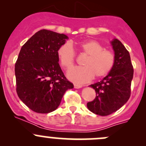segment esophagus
<instances>
[{
	"label": "esophagus",
	"instance_id": "34e87169",
	"mask_svg": "<svg viewBox=\"0 0 146 146\" xmlns=\"http://www.w3.org/2000/svg\"><path fill=\"white\" fill-rule=\"evenodd\" d=\"M82 85H79V84H74V88H76V89H78V88H82Z\"/></svg>",
	"mask_w": 146,
	"mask_h": 146
}]
</instances>
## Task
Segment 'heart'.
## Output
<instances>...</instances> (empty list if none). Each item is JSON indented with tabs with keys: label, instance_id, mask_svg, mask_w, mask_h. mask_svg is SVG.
<instances>
[{
	"label": "heart",
	"instance_id": "1",
	"mask_svg": "<svg viewBox=\"0 0 146 146\" xmlns=\"http://www.w3.org/2000/svg\"><path fill=\"white\" fill-rule=\"evenodd\" d=\"M78 48L87 58L84 67L75 68L68 74L69 78L76 82L90 81L92 78H101L109 74L116 62L114 53L96 40H87L78 44ZM57 56L61 67L68 70L74 66L76 54L72 46L65 43L57 50Z\"/></svg>",
	"mask_w": 146,
	"mask_h": 146
}]
</instances>
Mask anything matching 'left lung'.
I'll return each mask as SVG.
<instances>
[{
  "mask_svg": "<svg viewBox=\"0 0 146 146\" xmlns=\"http://www.w3.org/2000/svg\"><path fill=\"white\" fill-rule=\"evenodd\" d=\"M116 62L111 71L100 82L90 85L96 92L93 101L87 107L92 113L107 116L120 109L131 96V85L133 76L130 54L117 39L111 42Z\"/></svg>",
  "mask_w": 146,
  "mask_h": 146,
  "instance_id": "1",
  "label": "left lung"
}]
</instances>
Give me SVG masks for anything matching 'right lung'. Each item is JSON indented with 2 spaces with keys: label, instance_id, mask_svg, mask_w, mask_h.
<instances>
[{
  "label": "right lung",
  "instance_id": "obj_1",
  "mask_svg": "<svg viewBox=\"0 0 146 146\" xmlns=\"http://www.w3.org/2000/svg\"><path fill=\"white\" fill-rule=\"evenodd\" d=\"M68 36L42 29L22 46L15 66L16 92L31 110L46 114L58 108L73 85L64 76L57 50Z\"/></svg>",
  "mask_w": 146,
  "mask_h": 146
}]
</instances>
